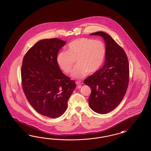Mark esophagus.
<instances>
[{
	"label": "esophagus",
	"instance_id": "1",
	"mask_svg": "<svg viewBox=\"0 0 151 151\" xmlns=\"http://www.w3.org/2000/svg\"><path fill=\"white\" fill-rule=\"evenodd\" d=\"M76 83L78 85V87L80 88V87H81V85H82L83 83L82 81H76Z\"/></svg>",
	"mask_w": 151,
	"mask_h": 151
}]
</instances>
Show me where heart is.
<instances>
[{
	"label": "heart",
	"instance_id": "b5f03b06",
	"mask_svg": "<svg viewBox=\"0 0 151 151\" xmlns=\"http://www.w3.org/2000/svg\"><path fill=\"white\" fill-rule=\"evenodd\" d=\"M67 49L58 54L57 63L65 73L69 74L71 73L76 61L78 66L72 75L76 78H82L88 73H96L105 59L106 48L101 40L79 38L70 42Z\"/></svg>",
	"mask_w": 151,
	"mask_h": 151
}]
</instances>
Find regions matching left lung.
<instances>
[{"label":"left lung","instance_id":"1","mask_svg":"<svg viewBox=\"0 0 151 151\" xmlns=\"http://www.w3.org/2000/svg\"><path fill=\"white\" fill-rule=\"evenodd\" d=\"M90 35H99L105 40V64L84 83L91 89L88 99L90 108L98 114H105L117 107L126 93L129 76L128 58L123 48L109 34L99 32Z\"/></svg>","mask_w":151,"mask_h":151}]
</instances>
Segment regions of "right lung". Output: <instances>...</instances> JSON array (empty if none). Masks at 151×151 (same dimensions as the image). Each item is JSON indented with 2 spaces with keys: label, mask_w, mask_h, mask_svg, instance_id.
I'll return each mask as SVG.
<instances>
[{
  "label": "right lung",
  "mask_w": 151,
  "mask_h": 151,
  "mask_svg": "<svg viewBox=\"0 0 151 151\" xmlns=\"http://www.w3.org/2000/svg\"><path fill=\"white\" fill-rule=\"evenodd\" d=\"M66 44L58 38L43 39L27 51L23 58L22 85L29 104L39 114L57 118L64 114L76 87L57 63L60 49Z\"/></svg>",
  "instance_id": "add662e5"
}]
</instances>
